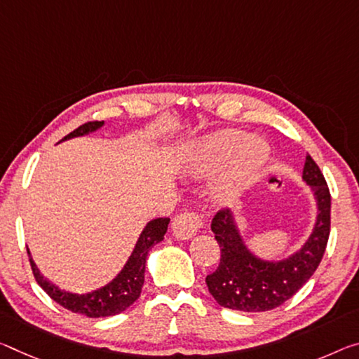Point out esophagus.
<instances>
[{"mask_svg": "<svg viewBox=\"0 0 359 359\" xmlns=\"http://www.w3.org/2000/svg\"><path fill=\"white\" fill-rule=\"evenodd\" d=\"M203 226V217L195 210H185L174 217L172 231L179 240H189Z\"/></svg>", "mask_w": 359, "mask_h": 359, "instance_id": "1", "label": "esophagus"}]
</instances>
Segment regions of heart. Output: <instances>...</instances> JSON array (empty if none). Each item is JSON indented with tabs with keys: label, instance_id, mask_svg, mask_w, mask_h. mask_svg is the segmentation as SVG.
Wrapping results in <instances>:
<instances>
[{
	"label": "heart",
	"instance_id": "heart-1",
	"mask_svg": "<svg viewBox=\"0 0 359 359\" xmlns=\"http://www.w3.org/2000/svg\"><path fill=\"white\" fill-rule=\"evenodd\" d=\"M241 140L243 134L238 130H220L200 147L201 170H212L233 153L219 190L220 198L225 201L231 200L236 190L252 179L269 158V145L264 139L248 137L243 142Z\"/></svg>",
	"mask_w": 359,
	"mask_h": 359
}]
</instances>
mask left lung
I'll return each instance as SVG.
<instances>
[{"label": "left lung", "instance_id": "8db88e82", "mask_svg": "<svg viewBox=\"0 0 359 359\" xmlns=\"http://www.w3.org/2000/svg\"><path fill=\"white\" fill-rule=\"evenodd\" d=\"M304 179L318 200V220L310 240L287 260L270 264L244 248L229 209L214 215L212 229L220 248V264L206 276L209 292L220 306L240 311H269L291 299L310 280L324 255L331 233V193L315 159L306 156Z\"/></svg>", "mask_w": 359, "mask_h": 359}]
</instances>
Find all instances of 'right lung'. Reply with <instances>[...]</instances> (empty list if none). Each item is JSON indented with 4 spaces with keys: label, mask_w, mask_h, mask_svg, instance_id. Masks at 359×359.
Segmentation results:
<instances>
[{
    "label": "right lung",
    "mask_w": 359,
    "mask_h": 359,
    "mask_svg": "<svg viewBox=\"0 0 359 359\" xmlns=\"http://www.w3.org/2000/svg\"><path fill=\"white\" fill-rule=\"evenodd\" d=\"M104 121H88L81 124V126L72 130L70 134L65 135L64 140L78 137V135H84L100 128ZM169 219L161 217L155 219L147 224V226L142 231L137 244L133 255H130L128 264L121 273L113 280L110 284H107L105 287L94 291L90 294L76 295L65 291L57 289L54 284L48 283L44 278L39 275L38 269L33 264L30 257V265L33 276H35L36 283L43 287V291L46 292L50 299L64 309L70 310L73 313H81L89 318H102V316H113L118 315L133 305L135 300L140 297L142 286H144V273H145V264H147V255H149L150 249L155 246L156 243L163 241L164 235L168 231Z\"/></svg>",
    "instance_id": "add662e5"
}]
</instances>
